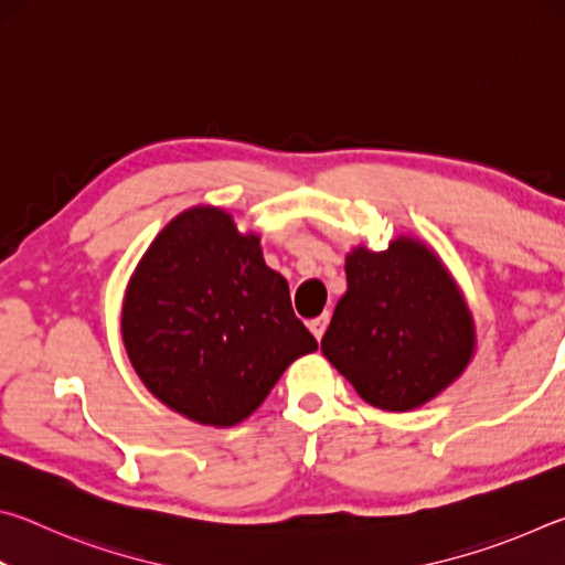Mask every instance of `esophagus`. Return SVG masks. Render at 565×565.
Segmentation results:
<instances>
[{
	"label": "esophagus",
	"instance_id": "34e87169",
	"mask_svg": "<svg viewBox=\"0 0 565 565\" xmlns=\"http://www.w3.org/2000/svg\"><path fill=\"white\" fill-rule=\"evenodd\" d=\"M327 327H329V313H321V317L309 321V329H311V333H313V337H317L319 341H321V337H323V331H327Z\"/></svg>",
	"mask_w": 565,
	"mask_h": 565
}]
</instances>
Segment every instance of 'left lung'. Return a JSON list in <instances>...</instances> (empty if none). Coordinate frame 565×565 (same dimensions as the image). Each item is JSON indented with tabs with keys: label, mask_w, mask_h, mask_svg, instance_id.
Here are the masks:
<instances>
[{
	"label": "left lung",
	"mask_w": 565,
	"mask_h": 565,
	"mask_svg": "<svg viewBox=\"0 0 565 565\" xmlns=\"http://www.w3.org/2000/svg\"><path fill=\"white\" fill-rule=\"evenodd\" d=\"M321 351L366 404L414 411L463 374L476 323L451 271L416 236L384 252L353 246Z\"/></svg>",
	"instance_id": "8db88e82"
}]
</instances>
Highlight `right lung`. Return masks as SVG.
<instances>
[{"mask_svg": "<svg viewBox=\"0 0 565 565\" xmlns=\"http://www.w3.org/2000/svg\"><path fill=\"white\" fill-rule=\"evenodd\" d=\"M121 339L161 404L202 426L242 424L317 339L294 317L289 284L262 238L199 204L177 214L124 291Z\"/></svg>", "mask_w": 565, "mask_h": 565, "instance_id": "add662e5", "label": "right lung"}]
</instances>
